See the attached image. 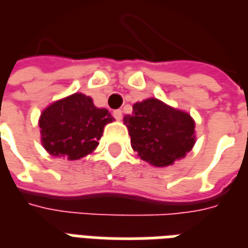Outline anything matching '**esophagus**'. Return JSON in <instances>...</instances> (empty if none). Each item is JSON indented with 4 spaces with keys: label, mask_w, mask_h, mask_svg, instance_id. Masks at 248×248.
Here are the masks:
<instances>
[{
    "label": "esophagus",
    "mask_w": 248,
    "mask_h": 248,
    "mask_svg": "<svg viewBox=\"0 0 248 248\" xmlns=\"http://www.w3.org/2000/svg\"><path fill=\"white\" fill-rule=\"evenodd\" d=\"M113 117H115L116 120H122L123 119L122 109H115V111H113Z\"/></svg>",
    "instance_id": "34e87169"
}]
</instances>
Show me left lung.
Listing matches in <instances>:
<instances>
[{
    "label": "left lung",
    "instance_id": "8db88e82",
    "mask_svg": "<svg viewBox=\"0 0 248 248\" xmlns=\"http://www.w3.org/2000/svg\"><path fill=\"white\" fill-rule=\"evenodd\" d=\"M132 149L154 167L174 165L192 150L196 142L195 120L182 109L157 98L133 104L132 115L124 116Z\"/></svg>",
    "mask_w": 248,
    "mask_h": 248
}]
</instances>
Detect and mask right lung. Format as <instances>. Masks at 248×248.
Instances as JSON below:
<instances>
[{"mask_svg": "<svg viewBox=\"0 0 248 248\" xmlns=\"http://www.w3.org/2000/svg\"><path fill=\"white\" fill-rule=\"evenodd\" d=\"M115 119L93 98L76 93L51 103L39 117L43 148L51 155L77 161L96 149L104 126Z\"/></svg>", "mask_w": 248, "mask_h": 248, "instance_id": "obj_1", "label": "right lung"}]
</instances>
